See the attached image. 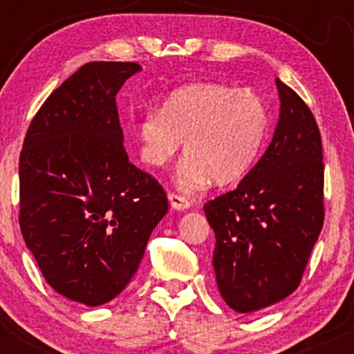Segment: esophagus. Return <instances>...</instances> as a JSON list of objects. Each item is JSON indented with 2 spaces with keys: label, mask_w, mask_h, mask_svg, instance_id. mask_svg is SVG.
Listing matches in <instances>:
<instances>
[{
  "label": "esophagus",
  "mask_w": 354,
  "mask_h": 354,
  "mask_svg": "<svg viewBox=\"0 0 354 354\" xmlns=\"http://www.w3.org/2000/svg\"><path fill=\"white\" fill-rule=\"evenodd\" d=\"M168 200H169V205H171V208L176 209V211H185V209L189 208V201L186 200L185 196H181V194L169 193Z\"/></svg>",
  "instance_id": "34e87169"
}]
</instances>
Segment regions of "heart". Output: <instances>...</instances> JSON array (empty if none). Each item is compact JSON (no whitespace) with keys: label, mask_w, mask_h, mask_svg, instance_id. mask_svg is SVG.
<instances>
[{"label":"heart","mask_w":354,"mask_h":354,"mask_svg":"<svg viewBox=\"0 0 354 354\" xmlns=\"http://www.w3.org/2000/svg\"><path fill=\"white\" fill-rule=\"evenodd\" d=\"M140 156L161 168L185 141L178 185L196 191L213 180L230 185L253 168L268 131V111L251 89L198 83L173 91L161 109L138 121Z\"/></svg>","instance_id":"b5f03b06"}]
</instances>
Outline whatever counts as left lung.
Returning a JSON list of instances; mask_svg holds the SVG:
<instances>
[{
  "mask_svg": "<svg viewBox=\"0 0 354 354\" xmlns=\"http://www.w3.org/2000/svg\"><path fill=\"white\" fill-rule=\"evenodd\" d=\"M273 140L236 189L205 205L216 236L213 268L231 310L253 313L290 296L323 228L321 135L306 103L276 78Z\"/></svg>",
  "mask_w": 354,
  "mask_h": 354,
  "instance_id": "8db88e82",
  "label": "left lung"
}]
</instances>
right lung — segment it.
Wrapping results in <instances>:
<instances>
[{"label":"right lung","mask_w":354,"mask_h":354,"mask_svg":"<svg viewBox=\"0 0 354 354\" xmlns=\"http://www.w3.org/2000/svg\"><path fill=\"white\" fill-rule=\"evenodd\" d=\"M138 63L93 61L51 93L19 154V226L48 284L71 301H111L136 273L165 189L129 163L116 95Z\"/></svg>","instance_id":"add662e5"}]
</instances>
